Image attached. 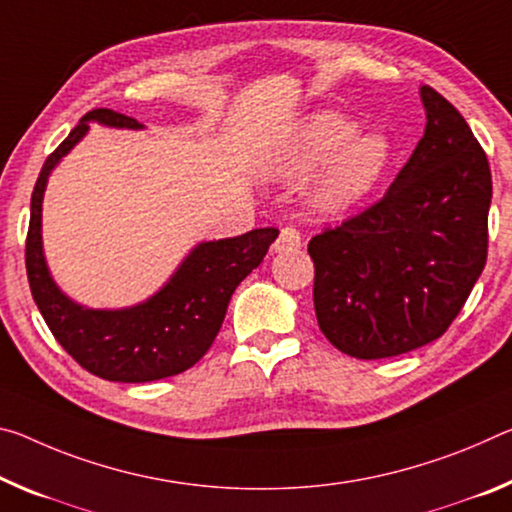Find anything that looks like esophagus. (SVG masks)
<instances>
[{
    "instance_id": "1",
    "label": "esophagus",
    "mask_w": 512,
    "mask_h": 512,
    "mask_svg": "<svg viewBox=\"0 0 512 512\" xmlns=\"http://www.w3.org/2000/svg\"><path fill=\"white\" fill-rule=\"evenodd\" d=\"M300 246V230L296 225H287L280 230V237L275 239L273 248L275 253H285V250H294Z\"/></svg>"
}]
</instances>
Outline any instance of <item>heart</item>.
I'll return each instance as SVG.
<instances>
[{"label": "heart", "mask_w": 512, "mask_h": 512, "mask_svg": "<svg viewBox=\"0 0 512 512\" xmlns=\"http://www.w3.org/2000/svg\"><path fill=\"white\" fill-rule=\"evenodd\" d=\"M353 132L355 125L339 113H316L282 154V173L305 175L332 156L316 191V202L326 209L351 205L378 180L389 152L380 134H362L351 140Z\"/></svg>", "instance_id": "obj_1"}]
</instances>
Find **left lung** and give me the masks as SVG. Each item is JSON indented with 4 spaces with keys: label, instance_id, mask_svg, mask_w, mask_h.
I'll return each instance as SVG.
<instances>
[{
    "label": "left lung",
    "instance_id": "left-lung-1",
    "mask_svg": "<svg viewBox=\"0 0 512 512\" xmlns=\"http://www.w3.org/2000/svg\"><path fill=\"white\" fill-rule=\"evenodd\" d=\"M421 100L426 132L385 196L307 243L319 328L358 360L442 337L488 262V157L444 95Z\"/></svg>",
    "mask_w": 512,
    "mask_h": 512
}]
</instances>
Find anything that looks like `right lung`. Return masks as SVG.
<instances>
[{"label": "right lung", "mask_w": 512, "mask_h": 512, "mask_svg": "<svg viewBox=\"0 0 512 512\" xmlns=\"http://www.w3.org/2000/svg\"><path fill=\"white\" fill-rule=\"evenodd\" d=\"M139 129V120L113 109L88 111L59 148L45 159L31 193V218L24 246L29 289L47 328L79 367L116 383H150L193 367L214 344L234 289L262 264L278 237L259 227L234 239L207 241L184 259L168 285L148 303L129 310H84L54 285L40 246V207L50 170L59 164L88 123Z\"/></svg>", "instance_id": "right-lung-1"}]
</instances>
